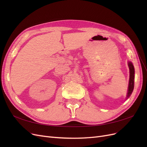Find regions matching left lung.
<instances>
[{
    "label": "left lung",
    "mask_w": 147,
    "mask_h": 147,
    "mask_svg": "<svg viewBox=\"0 0 147 147\" xmlns=\"http://www.w3.org/2000/svg\"><path fill=\"white\" fill-rule=\"evenodd\" d=\"M128 66L129 69L130 70V75H129V87H128V92H127V97H129L134 90V66H133L131 62H129L128 63Z\"/></svg>",
    "instance_id": "1"
}]
</instances>
